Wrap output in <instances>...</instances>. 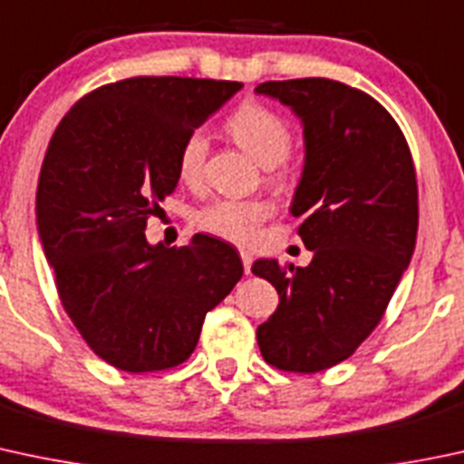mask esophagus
<instances>
[{
    "instance_id": "1",
    "label": "esophagus",
    "mask_w": 464,
    "mask_h": 464,
    "mask_svg": "<svg viewBox=\"0 0 464 464\" xmlns=\"http://www.w3.org/2000/svg\"><path fill=\"white\" fill-rule=\"evenodd\" d=\"M240 257H242V265H245V273H251V262H253L251 253L240 251Z\"/></svg>"
}]
</instances>
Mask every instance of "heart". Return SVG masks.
Wrapping results in <instances>:
<instances>
[{
	"label": "heart",
	"instance_id": "heart-1",
	"mask_svg": "<svg viewBox=\"0 0 464 464\" xmlns=\"http://www.w3.org/2000/svg\"><path fill=\"white\" fill-rule=\"evenodd\" d=\"M227 133L242 150L266 169L269 182L277 188H286L294 182V169L289 167L291 126L285 117L262 104H245L228 117ZM208 142L202 130H193L182 140L175 158L179 182L187 187H199L204 179V167H207ZM273 207L266 199H231L219 198L208 202L207 207L195 213V224L202 231L233 245H248L257 236L262 224L271 218Z\"/></svg>",
	"mask_w": 464,
	"mask_h": 464
}]
</instances>
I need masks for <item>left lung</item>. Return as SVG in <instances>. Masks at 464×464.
Returning <instances> with one entry per match:
<instances>
[{
	"mask_svg": "<svg viewBox=\"0 0 464 464\" xmlns=\"http://www.w3.org/2000/svg\"><path fill=\"white\" fill-rule=\"evenodd\" d=\"M256 92L289 106L304 129L291 213L314 253L309 266H251L280 295L257 347L282 372L315 373L367 340L411 262L416 169L396 120L367 92L324 77L265 82Z\"/></svg>",
	"mask_w": 464,
	"mask_h": 464,
	"instance_id": "left-lung-1",
	"label": "left lung"
}]
</instances>
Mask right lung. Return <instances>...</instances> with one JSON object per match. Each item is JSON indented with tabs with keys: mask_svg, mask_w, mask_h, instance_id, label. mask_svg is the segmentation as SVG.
Instances as JSON below:
<instances>
[{
	"mask_svg": "<svg viewBox=\"0 0 464 464\" xmlns=\"http://www.w3.org/2000/svg\"><path fill=\"white\" fill-rule=\"evenodd\" d=\"M240 82L130 77L82 97L53 133L37 184V233L57 294L86 344L129 373L193 353L202 322L242 277L218 237L149 245L146 219L178 187L182 140Z\"/></svg>",
	"mask_w": 464,
	"mask_h": 464,
	"instance_id": "right-lung-1",
	"label": "right lung"
}]
</instances>
